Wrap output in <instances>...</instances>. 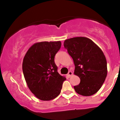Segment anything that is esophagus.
Segmentation results:
<instances>
[{
    "label": "esophagus",
    "instance_id": "34e87169",
    "mask_svg": "<svg viewBox=\"0 0 120 120\" xmlns=\"http://www.w3.org/2000/svg\"><path fill=\"white\" fill-rule=\"evenodd\" d=\"M72 74H73V73L71 72V71H69V72H68V74H67V75H68V77H71V75H72Z\"/></svg>",
    "mask_w": 120,
    "mask_h": 120
}]
</instances>
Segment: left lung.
Here are the masks:
<instances>
[{"mask_svg":"<svg viewBox=\"0 0 120 120\" xmlns=\"http://www.w3.org/2000/svg\"><path fill=\"white\" fill-rule=\"evenodd\" d=\"M64 46L73 60L74 74L80 83L74 86L75 92L82 96H91L101 88L107 75L105 57L101 49L86 37L66 39Z\"/></svg>","mask_w":120,"mask_h":120,"instance_id":"1","label":"left lung"}]
</instances>
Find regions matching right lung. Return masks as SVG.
<instances>
[{
	"label": "right lung",
	"instance_id": "1",
	"mask_svg": "<svg viewBox=\"0 0 120 120\" xmlns=\"http://www.w3.org/2000/svg\"><path fill=\"white\" fill-rule=\"evenodd\" d=\"M60 41L34 43L24 56L22 71L29 89L37 98L51 100L60 94L66 78L57 72L55 63Z\"/></svg>",
	"mask_w": 120,
	"mask_h": 120
}]
</instances>
